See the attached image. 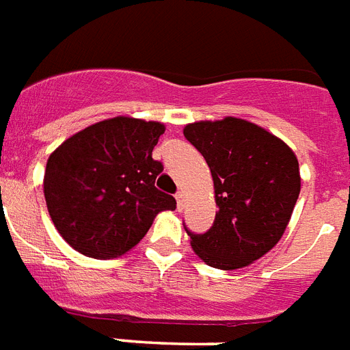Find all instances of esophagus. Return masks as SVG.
Returning <instances> with one entry per match:
<instances>
[{
    "instance_id": "1",
    "label": "esophagus",
    "mask_w": 350,
    "mask_h": 350,
    "mask_svg": "<svg viewBox=\"0 0 350 350\" xmlns=\"http://www.w3.org/2000/svg\"><path fill=\"white\" fill-rule=\"evenodd\" d=\"M176 202H178V208L180 211H183V207H185V194L183 192H176Z\"/></svg>"
}]
</instances>
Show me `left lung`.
Returning a JSON list of instances; mask_svg holds the SVG:
<instances>
[{"label":"left lung","mask_w":350,"mask_h":350,"mask_svg":"<svg viewBox=\"0 0 350 350\" xmlns=\"http://www.w3.org/2000/svg\"><path fill=\"white\" fill-rule=\"evenodd\" d=\"M183 134L207 161L218 205L207 232L185 227L192 249L216 269L250 265L287 229L301 187L298 159L280 137L238 118L198 121Z\"/></svg>","instance_id":"1"}]
</instances>
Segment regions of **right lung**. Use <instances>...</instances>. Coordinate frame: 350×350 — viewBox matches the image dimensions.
Masks as SVG:
<instances>
[{
    "label": "right lung",
    "instance_id": "add662e5",
    "mask_svg": "<svg viewBox=\"0 0 350 350\" xmlns=\"http://www.w3.org/2000/svg\"><path fill=\"white\" fill-rule=\"evenodd\" d=\"M165 125L118 116L74 134L46 161L45 202L72 249L96 260L125 254L176 200L156 189L152 150Z\"/></svg>",
    "mask_w": 350,
    "mask_h": 350
}]
</instances>
